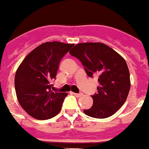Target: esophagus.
Listing matches in <instances>:
<instances>
[{
    "label": "esophagus",
    "mask_w": 149,
    "mask_h": 149,
    "mask_svg": "<svg viewBox=\"0 0 149 149\" xmlns=\"http://www.w3.org/2000/svg\"><path fill=\"white\" fill-rule=\"evenodd\" d=\"M74 95L75 97H81V96L82 95V93H79V94H77V93H74Z\"/></svg>",
    "instance_id": "1"
}]
</instances>
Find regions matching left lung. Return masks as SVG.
Segmentation results:
<instances>
[{
    "mask_svg": "<svg viewBox=\"0 0 149 149\" xmlns=\"http://www.w3.org/2000/svg\"><path fill=\"white\" fill-rule=\"evenodd\" d=\"M70 54L80 60L89 77L98 76L97 93L93 106L83 111L94 118L113 115L125 102L130 90V70L118 52L102 43L76 44Z\"/></svg>",
    "mask_w": 149,
    "mask_h": 149,
    "instance_id": "8db88e82",
    "label": "left lung"
}]
</instances>
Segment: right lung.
I'll use <instances>...</instances> for the list:
<instances>
[{"label": "right lung", "instance_id": "obj_1", "mask_svg": "<svg viewBox=\"0 0 149 149\" xmlns=\"http://www.w3.org/2000/svg\"><path fill=\"white\" fill-rule=\"evenodd\" d=\"M74 44L47 42L26 56L15 75V90L23 109L38 120L55 117L61 110L67 93L52 91L59 63Z\"/></svg>", "mask_w": 149, "mask_h": 149}]
</instances>
